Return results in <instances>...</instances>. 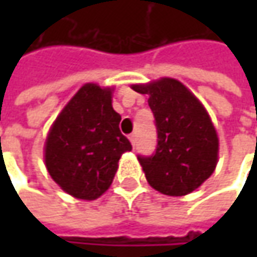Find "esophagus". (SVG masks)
I'll return each mask as SVG.
<instances>
[{"label":"esophagus","mask_w":257,"mask_h":257,"mask_svg":"<svg viewBox=\"0 0 257 257\" xmlns=\"http://www.w3.org/2000/svg\"><path fill=\"white\" fill-rule=\"evenodd\" d=\"M128 139H130V142H132V144H133V147H134V146H136V133L130 134V137H128Z\"/></svg>","instance_id":"esophagus-1"}]
</instances>
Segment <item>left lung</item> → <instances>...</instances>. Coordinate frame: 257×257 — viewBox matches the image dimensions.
I'll list each match as a JSON object with an SVG mask.
<instances>
[{
    "label": "left lung",
    "instance_id": "8db88e82",
    "mask_svg": "<svg viewBox=\"0 0 257 257\" xmlns=\"http://www.w3.org/2000/svg\"><path fill=\"white\" fill-rule=\"evenodd\" d=\"M132 88L149 95L157 128L156 152L137 157L147 182L166 196L192 193L212 176L219 157V139L206 108L174 78Z\"/></svg>",
    "mask_w": 257,
    "mask_h": 257
}]
</instances>
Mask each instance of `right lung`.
Returning <instances> with one entry per match:
<instances>
[{"label":"right lung","mask_w":257,"mask_h":257,"mask_svg":"<svg viewBox=\"0 0 257 257\" xmlns=\"http://www.w3.org/2000/svg\"><path fill=\"white\" fill-rule=\"evenodd\" d=\"M120 120L111 88L93 83L83 85L63 108L47 136L44 160L65 193L94 200L110 187L121 154L132 150Z\"/></svg>","instance_id":"obj_1"}]
</instances>
